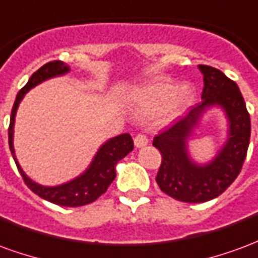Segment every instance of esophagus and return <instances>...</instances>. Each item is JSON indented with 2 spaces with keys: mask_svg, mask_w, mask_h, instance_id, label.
<instances>
[{
  "mask_svg": "<svg viewBox=\"0 0 258 258\" xmlns=\"http://www.w3.org/2000/svg\"><path fill=\"white\" fill-rule=\"evenodd\" d=\"M148 142H149L148 138H146L145 135H142V134L137 135V137L134 138L135 148H144V146L148 145Z\"/></svg>",
  "mask_w": 258,
  "mask_h": 258,
  "instance_id": "obj_1",
  "label": "esophagus"
}]
</instances>
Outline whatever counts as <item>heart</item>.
Here are the masks:
<instances>
[{
  "label": "heart",
  "instance_id": "obj_1",
  "mask_svg": "<svg viewBox=\"0 0 258 258\" xmlns=\"http://www.w3.org/2000/svg\"><path fill=\"white\" fill-rule=\"evenodd\" d=\"M128 101L140 118H149L159 113V121L170 124L194 105L196 88L189 83L177 85L173 80L162 77L134 88Z\"/></svg>",
  "mask_w": 258,
  "mask_h": 258
}]
</instances>
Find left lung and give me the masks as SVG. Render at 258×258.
I'll use <instances>...</instances> for the list:
<instances>
[{
  "label": "left lung",
  "mask_w": 258,
  "mask_h": 258,
  "mask_svg": "<svg viewBox=\"0 0 258 258\" xmlns=\"http://www.w3.org/2000/svg\"><path fill=\"white\" fill-rule=\"evenodd\" d=\"M199 70L205 83L202 102L153 140V146L162 153L157 184L164 194L186 203H203L227 189L240 173L250 141V116L238 85L218 69L199 64ZM213 107L224 113L227 135L216 155L199 163L190 155L189 142Z\"/></svg>",
  "instance_id": "left-lung-1"
}]
</instances>
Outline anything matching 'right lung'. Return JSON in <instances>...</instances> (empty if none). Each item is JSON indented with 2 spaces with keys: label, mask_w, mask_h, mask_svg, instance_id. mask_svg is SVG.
<instances>
[{
  "label": "right lung",
  "mask_w": 258,
  "mask_h": 258,
  "mask_svg": "<svg viewBox=\"0 0 258 258\" xmlns=\"http://www.w3.org/2000/svg\"><path fill=\"white\" fill-rule=\"evenodd\" d=\"M69 72H70L69 64H66L62 60H53V62L45 63L42 68L38 69L36 73L31 74L27 84L16 95L12 113H11L8 135L9 149H11V153L14 156V160L18 166L19 173L22 174V177L25 179L26 185L40 198L48 200L51 203L64 206V207H77V206H84L95 202L102 194L106 192L107 186L112 184L113 179L116 178L117 163L134 149V142H133V138L130 134H120L117 137H113L110 140H107L106 142H103L99 146L95 156L91 160L90 166L76 178L70 179L63 184L53 185V186L41 185L36 181H33L23 171V168L16 159L14 148V128L18 107H19L20 102L23 101L26 94L31 88H34L47 80L64 76Z\"/></svg>",
  "instance_id": "right-lung-1"
}]
</instances>
